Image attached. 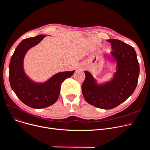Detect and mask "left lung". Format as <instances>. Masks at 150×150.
<instances>
[{
	"label": "left lung",
	"instance_id": "obj_1",
	"mask_svg": "<svg viewBox=\"0 0 150 150\" xmlns=\"http://www.w3.org/2000/svg\"><path fill=\"white\" fill-rule=\"evenodd\" d=\"M111 43V56L117 61V71L111 82L98 85L92 75L85 71V79L82 85L85 100L93 106L105 110L117 107L133 93L139 76V64L134 48L117 39L107 40Z\"/></svg>",
	"mask_w": 150,
	"mask_h": 150
}]
</instances>
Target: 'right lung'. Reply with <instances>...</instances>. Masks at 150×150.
<instances>
[{
  "label": "right lung",
  "mask_w": 150,
  "mask_h": 150,
  "mask_svg": "<svg viewBox=\"0 0 150 150\" xmlns=\"http://www.w3.org/2000/svg\"><path fill=\"white\" fill-rule=\"evenodd\" d=\"M45 36L38 35L23 40L16 48L9 66V80L12 90L24 104L33 108H43L54 104L59 98L62 83L74 73H57L43 83H34L26 76L23 68L25 54Z\"/></svg>",
  "instance_id": "right-lung-1"
}]
</instances>
